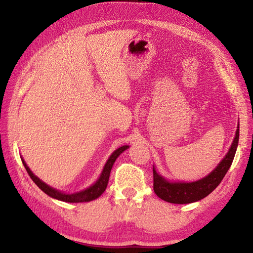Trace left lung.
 <instances>
[{
    "instance_id": "obj_1",
    "label": "left lung",
    "mask_w": 253,
    "mask_h": 253,
    "mask_svg": "<svg viewBox=\"0 0 253 253\" xmlns=\"http://www.w3.org/2000/svg\"><path fill=\"white\" fill-rule=\"evenodd\" d=\"M239 143V124L238 129L235 131V137L233 143L231 145L229 152L224 156L220 164L214 169L208 176L199 179L195 182H169L162 175L156 172L153 166L154 175V192L158 198L166 201V202L174 204H187L200 201L208 196L212 191H214L222 179L225 176L233 158L237 152Z\"/></svg>"
}]
</instances>
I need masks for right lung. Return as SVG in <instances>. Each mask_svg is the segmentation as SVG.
I'll list each match as a JSON object with an SVG mask.
<instances>
[{"label":"right lung","mask_w":253,"mask_h":253,"mask_svg":"<svg viewBox=\"0 0 253 253\" xmlns=\"http://www.w3.org/2000/svg\"><path fill=\"white\" fill-rule=\"evenodd\" d=\"M128 147L129 146L125 145V146L119 147L113 154H111L110 157L108 158V161H107V163L105 164V168H104V169H102L99 178L97 179L95 184H92L91 186H89L88 188H85V190H84V191L76 192V193H72V194L63 193V192H60L58 190H55V188H53V187L46 185L44 182H42L39 177L36 176V175L31 172V169L28 168L27 163L24 162L23 158H22V163H23L25 169H27L28 174L30 175V177L32 178V181L36 183L37 185L39 186V188H41V190L43 191L45 194L51 196V198L59 200V201H63V202H69V203L89 202V201H92V200H96L97 198H99V196L104 193L106 187H107V184H108L110 170H111V168H113L115 161H116L117 157L121 155L124 151H126Z\"/></svg>","instance_id":"1"}]
</instances>
